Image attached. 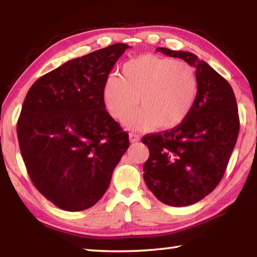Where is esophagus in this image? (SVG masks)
Wrapping results in <instances>:
<instances>
[{"instance_id":"34e87169","label":"esophagus","mask_w":257,"mask_h":257,"mask_svg":"<svg viewBox=\"0 0 257 257\" xmlns=\"http://www.w3.org/2000/svg\"><path fill=\"white\" fill-rule=\"evenodd\" d=\"M129 141H130V143L139 142V141H141V136H139V135H137L136 133H130L129 134Z\"/></svg>"}]
</instances>
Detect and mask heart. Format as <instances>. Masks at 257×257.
<instances>
[{
	"mask_svg": "<svg viewBox=\"0 0 257 257\" xmlns=\"http://www.w3.org/2000/svg\"><path fill=\"white\" fill-rule=\"evenodd\" d=\"M198 80L185 61L154 54L139 55L122 66V76L111 75L103 87V101L113 118L129 127L151 130L159 124L171 129L181 124L194 108Z\"/></svg>",
	"mask_w": 257,
	"mask_h": 257,
	"instance_id": "heart-1",
	"label": "heart"
}]
</instances>
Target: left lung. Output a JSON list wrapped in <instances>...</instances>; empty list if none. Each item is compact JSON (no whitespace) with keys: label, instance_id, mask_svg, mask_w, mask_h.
<instances>
[{"label":"left lung","instance_id":"left-lung-1","mask_svg":"<svg viewBox=\"0 0 257 257\" xmlns=\"http://www.w3.org/2000/svg\"><path fill=\"white\" fill-rule=\"evenodd\" d=\"M156 51L196 69L198 95L181 124L142 138L150 151L144 180L159 201L188 206L222 179L239 134L237 101L229 82L195 54L164 47Z\"/></svg>","mask_w":257,"mask_h":257}]
</instances>
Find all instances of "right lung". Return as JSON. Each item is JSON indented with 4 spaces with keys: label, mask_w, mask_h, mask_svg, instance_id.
<instances>
[{
    "label": "right lung",
    "mask_w": 257,
    "mask_h": 257,
    "mask_svg": "<svg viewBox=\"0 0 257 257\" xmlns=\"http://www.w3.org/2000/svg\"><path fill=\"white\" fill-rule=\"evenodd\" d=\"M129 47L116 43L68 61L26 95L17 123L21 155L34 186L64 211L95 205L129 147L103 101L108 73Z\"/></svg>",
    "instance_id": "1"
}]
</instances>
